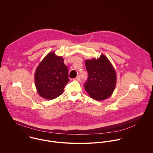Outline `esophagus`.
I'll return each mask as SVG.
<instances>
[{
    "mask_svg": "<svg viewBox=\"0 0 153 153\" xmlns=\"http://www.w3.org/2000/svg\"><path fill=\"white\" fill-rule=\"evenodd\" d=\"M80 79H81V77H80L79 75L77 76L74 79V80H76V81H80Z\"/></svg>",
    "mask_w": 153,
    "mask_h": 153,
    "instance_id": "esophagus-1",
    "label": "esophagus"
}]
</instances>
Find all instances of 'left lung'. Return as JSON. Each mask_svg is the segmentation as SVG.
Segmentation results:
<instances>
[{"instance_id":"left-lung-1","label":"left lung","mask_w":153,"mask_h":153,"mask_svg":"<svg viewBox=\"0 0 153 153\" xmlns=\"http://www.w3.org/2000/svg\"><path fill=\"white\" fill-rule=\"evenodd\" d=\"M85 64L88 74L84 88L89 96L97 101L108 98L112 94L117 83V75L114 66L104 55L87 59Z\"/></svg>"}]
</instances>
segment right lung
Returning <instances> with one entry per match:
<instances>
[{
	"label": "right lung",
	"instance_id": "add662e5",
	"mask_svg": "<svg viewBox=\"0 0 153 153\" xmlns=\"http://www.w3.org/2000/svg\"><path fill=\"white\" fill-rule=\"evenodd\" d=\"M62 56L54 52L48 53L39 63L35 72V83L39 95L46 100L60 96L69 82L68 69Z\"/></svg>",
	"mask_w": 153,
	"mask_h": 153
}]
</instances>
